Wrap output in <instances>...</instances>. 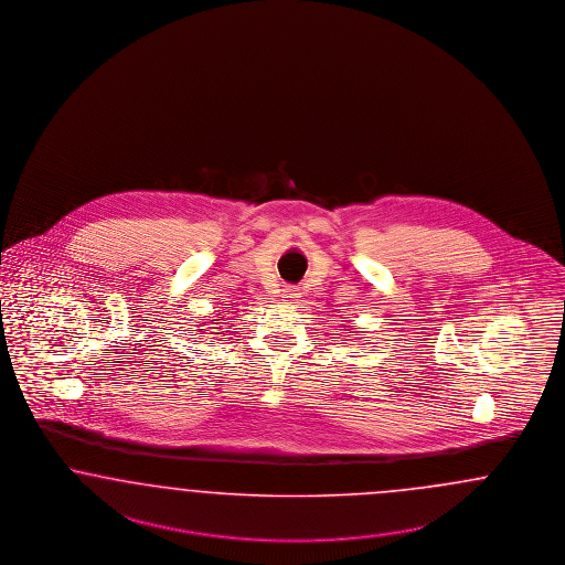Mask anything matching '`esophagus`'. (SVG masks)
I'll list each match as a JSON object with an SVG mask.
<instances>
[{
  "instance_id": "34e87169",
  "label": "esophagus",
  "mask_w": 565,
  "mask_h": 565,
  "mask_svg": "<svg viewBox=\"0 0 565 565\" xmlns=\"http://www.w3.org/2000/svg\"><path fill=\"white\" fill-rule=\"evenodd\" d=\"M281 298H286V300H298L300 298V294H298V288H294V286H284V290H281Z\"/></svg>"
}]
</instances>
